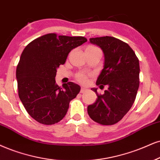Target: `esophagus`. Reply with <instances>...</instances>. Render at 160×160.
<instances>
[{"label":"esophagus","instance_id":"1","mask_svg":"<svg viewBox=\"0 0 160 160\" xmlns=\"http://www.w3.org/2000/svg\"><path fill=\"white\" fill-rule=\"evenodd\" d=\"M87 90V89L85 88H81V91H80V92L81 93H83V92H84Z\"/></svg>","mask_w":160,"mask_h":160}]
</instances>
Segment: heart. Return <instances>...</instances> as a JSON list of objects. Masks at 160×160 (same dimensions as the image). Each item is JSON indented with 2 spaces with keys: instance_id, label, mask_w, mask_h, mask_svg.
<instances>
[{
  "instance_id": "heart-1",
  "label": "heart",
  "mask_w": 160,
  "mask_h": 160,
  "mask_svg": "<svg viewBox=\"0 0 160 160\" xmlns=\"http://www.w3.org/2000/svg\"><path fill=\"white\" fill-rule=\"evenodd\" d=\"M87 49H98L96 47L93 46H89L87 47ZM76 78L78 82H82V83H86L87 81H88V76L85 73L83 72H79L76 75Z\"/></svg>"
}]
</instances>
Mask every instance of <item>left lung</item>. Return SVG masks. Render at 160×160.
Here are the masks:
<instances>
[{"label": "left lung", "mask_w": 160, "mask_h": 160, "mask_svg": "<svg viewBox=\"0 0 160 160\" xmlns=\"http://www.w3.org/2000/svg\"><path fill=\"white\" fill-rule=\"evenodd\" d=\"M104 53V68L96 85H108L104 93H97L94 104L88 105V113L96 122L103 125L117 123L129 111L139 86V62L135 52L127 43L111 36L90 38ZM103 84V86L101 84Z\"/></svg>", "instance_id": "8db88e82"}]
</instances>
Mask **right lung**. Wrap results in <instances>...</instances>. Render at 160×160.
Masks as SVG:
<instances>
[{"mask_svg":"<svg viewBox=\"0 0 160 160\" xmlns=\"http://www.w3.org/2000/svg\"><path fill=\"white\" fill-rule=\"evenodd\" d=\"M86 41L82 36L50 33L33 40L23 50L16 69L18 96L27 113L39 123L60 122L70 102L80 92V86L71 82L60 88L55 78L70 51Z\"/></svg>","mask_w":160,"mask_h":160,"instance_id":"1","label":"right lung"}]
</instances>
